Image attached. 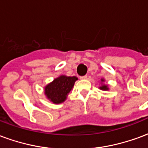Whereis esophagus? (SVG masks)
<instances>
[{"label": "esophagus", "mask_w": 148, "mask_h": 148, "mask_svg": "<svg viewBox=\"0 0 148 148\" xmlns=\"http://www.w3.org/2000/svg\"><path fill=\"white\" fill-rule=\"evenodd\" d=\"M87 77H88V76H87V75H84V76H82V77H80V79H86Z\"/></svg>", "instance_id": "34e87169"}]
</instances>
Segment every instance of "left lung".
<instances>
[{"mask_svg":"<svg viewBox=\"0 0 148 148\" xmlns=\"http://www.w3.org/2000/svg\"><path fill=\"white\" fill-rule=\"evenodd\" d=\"M104 79H101V82H104ZM100 90H109V87H108V86L107 85H105V84H103L101 86H100Z\"/></svg>","mask_w":148,"mask_h":148,"instance_id":"1","label":"left lung"}]
</instances>
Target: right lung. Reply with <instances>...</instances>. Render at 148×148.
<instances>
[{
	"label": "right lung",
	"instance_id": "right-lung-1",
	"mask_svg": "<svg viewBox=\"0 0 148 148\" xmlns=\"http://www.w3.org/2000/svg\"><path fill=\"white\" fill-rule=\"evenodd\" d=\"M77 80V77L75 76L68 77L61 75L46 86L44 88L45 95L47 99L55 104L62 103L66 99L68 93L71 92Z\"/></svg>",
	"mask_w": 148,
	"mask_h": 148
}]
</instances>
